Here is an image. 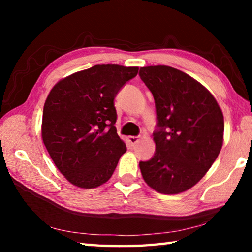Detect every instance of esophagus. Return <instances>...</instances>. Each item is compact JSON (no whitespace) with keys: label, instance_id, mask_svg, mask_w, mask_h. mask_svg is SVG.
Returning <instances> with one entry per match:
<instances>
[{"label":"esophagus","instance_id":"obj_1","mask_svg":"<svg viewBox=\"0 0 252 252\" xmlns=\"http://www.w3.org/2000/svg\"><path fill=\"white\" fill-rule=\"evenodd\" d=\"M129 143L131 144V146H134V144H136L138 143V141H139V138L138 136H129Z\"/></svg>","mask_w":252,"mask_h":252}]
</instances>
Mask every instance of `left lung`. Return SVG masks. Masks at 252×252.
I'll return each mask as SVG.
<instances>
[{
    "label": "left lung",
    "mask_w": 252,
    "mask_h": 252,
    "mask_svg": "<svg viewBox=\"0 0 252 252\" xmlns=\"http://www.w3.org/2000/svg\"><path fill=\"white\" fill-rule=\"evenodd\" d=\"M155 99L156 152L140 161L142 177L160 193L176 194L201 180L223 141V116L215 97L198 81L167 65L139 72Z\"/></svg>",
    "instance_id": "obj_1"
}]
</instances>
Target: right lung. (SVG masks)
Here are the masks:
<instances>
[{"label":"right lung","instance_id":"add662e5","mask_svg":"<svg viewBox=\"0 0 252 252\" xmlns=\"http://www.w3.org/2000/svg\"><path fill=\"white\" fill-rule=\"evenodd\" d=\"M139 67L94 65L54 85L45 101L42 139L72 185L92 189L112 176L126 151L114 126V97Z\"/></svg>","mask_w":252,"mask_h":252}]
</instances>
